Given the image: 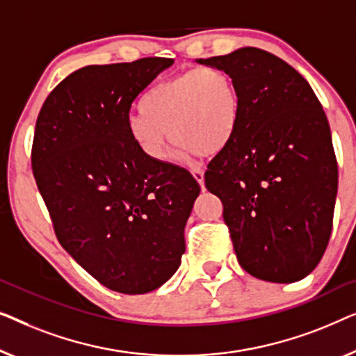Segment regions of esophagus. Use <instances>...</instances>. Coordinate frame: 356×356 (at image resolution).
Instances as JSON below:
<instances>
[{
    "label": "esophagus",
    "mask_w": 356,
    "mask_h": 356,
    "mask_svg": "<svg viewBox=\"0 0 356 356\" xmlns=\"http://www.w3.org/2000/svg\"><path fill=\"white\" fill-rule=\"evenodd\" d=\"M192 176L203 187V184H204V172H203V169H192Z\"/></svg>",
    "instance_id": "obj_1"
}]
</instances>
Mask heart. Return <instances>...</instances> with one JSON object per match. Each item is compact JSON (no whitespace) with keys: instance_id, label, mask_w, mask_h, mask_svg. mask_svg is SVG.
<instances>
[{"instance_id":"b5f03b06","label":"heart","mask_w":356,"mask_h":356,"mask_svg":"<svg viewBox=\"0 0 356 356\" xmlns=\"http://www.w3.org/2000/svg\"><path fill=\"white\" fill-rule=\"evenodd\" d=\"M142 114L127 119V132L140 153L164 161L168 135L180 156L218 153L237 129L242 99L234 77L216 67L190 69L149 88Z\"/></svg>"}]
</instances>
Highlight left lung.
Masks as SVG:
<instances>
[{
	"label": "left lung",
	"instance_id": "left-lung-1",
	"mask_svg": "<svg viewBox=\"0 0 356 356\" xmlns=\"http://www.w3.org/2000/svg\"><path fill=\"white\" fill-rule=\"evenodd\" d=\"M198 63L229 72L242 99L232 138L204 172L240 266L268 282L303 279L326 252L337 195L321 103L302 74L264 49Z\"/></svg>",
	"mask_w": 356,
	"mask_h": 356
}]
</instances>
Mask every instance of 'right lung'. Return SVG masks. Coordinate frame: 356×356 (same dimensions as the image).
<instances>
[{
	"mask_svg": "<svg viewBox=\"0 0 356 356\" xmlns=\"http://www.w3.org/2000/svg\"><path fill=\"white\" fill-rule=\"evenodd\" d=\"M169 58L85 66L44 99L32 169L63 248L104 287L158 289L177 271L200 185L187 169L152 161L127 132L134 99Z\"/></svg>",
	"mask_w": 356,
	"mask_h": 356,
	"instance_id": "obj_1",
	"label": "right lung"
}]
</instances>
